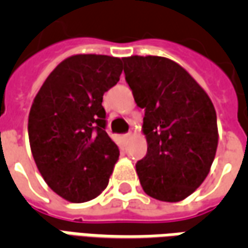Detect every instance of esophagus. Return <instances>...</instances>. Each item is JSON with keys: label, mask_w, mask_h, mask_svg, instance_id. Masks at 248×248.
<instances>
[{"label": "esophagus", "mask_w": 248, "mask_h": 248, "mask_svg": "<svg viewBox=\"0 0 248 248\" xmlns=\"http://www.w3.org/2000/svg\"><path fill=\"white\" fill-rule=\"evenodd\" d=\"M130 138H131V133H127V134L124 135V140H129Z\"/></svg>", "instance_id": "esophagus-1"}]
</instances>
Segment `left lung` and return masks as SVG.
<instances>
[{
	"label": "left lung",
	"mask_w": 248,
	"mask_h": 248,
	"mask_svg": "<svg viewBox=\"0 0 248 248\" xmlns=\"http://www.w3.org/2000/svg\"><path fill=\"white\" fill-rule=\"evenodd\" d=\"M124 71L137 106L145 108L147 154L137 165L143 191L179 202L210 172L218 124L211 99L186 69L166 57H124Z\"/></svg>",
	"instance_id": "1"
}]
</instances>
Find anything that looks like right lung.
<instances>
[{
    "instance_id": "add662e5",
    "label": "right lung",
    "mask_w": 248,
    "mask_h": 248,
    "mask_svg": "<svg viewBox=\"0 0 248 248\" xmlns=\"http://www.w3.org/2000/svg\"><path fill=\"white\" fill-rule=\"evenodd\" d=\"M121 73L117 57L71 56L51 71L31 103V154L47 186L67 202L92 201L108 187L119 149L105 131L102 99Z\"/></svg>"
}]
</instances>
